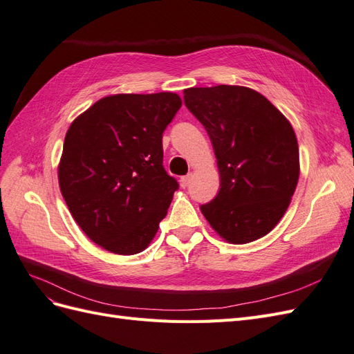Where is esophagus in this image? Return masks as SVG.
<instances>
[{
  "label": "esophagus",
  "mask_w": 354,
  "mask_h": 354,
  "mask_svg": "<svg viewBox=\"0 0 354 354\" xmlns=\"http://www.w3.org/2000/svg\"><path fill=\"white\" fill-rule=\"evenodd\" d=\"M192 177H194V176H192V174H187V176H183V177H181V186H183V187H187L189 186V183H190V181H192Z\"/></svg>",
  "instance_id": "esophagus-1"
}]
</instances>
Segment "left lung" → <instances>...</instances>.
<instances>
[{
	"mask_svg": "<svg viewBox=\"0 0 354 354\" xmlns=\"http://www.w3.org/2000/svg\"><path fill=\"white\" fill-rule=\"evenodd\" d=\"M183 93L209 136L220 173L217 196L201 205L203 217L227 242L263 238L283 217L298 183L291 124L264 95L239 85Z\"/></svg>",
	"mask_w": 354,
	"mask_h": 354,
	"instance_id": "1",
	"label": "left lung"
}]
</instances>
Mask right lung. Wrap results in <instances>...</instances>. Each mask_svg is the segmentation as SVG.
I'll return each mask as SVG.
<instances>
[{
  "instance_id": "1",
  "label": "right lung",
  "mask_w": 354,
  "mask_h": 354,
  "mask_svg": "<svg viewBox=\"0 0 354 354\" xmlns=\"http://www.w3.org/2000/svg\"><path fill=\"white\" fill-rule=\"evenodd\" d=\"M180 106L176 93L115 94L71 124L60 192L78 226L106 251L142 252L167 216L178 183L162 165V133Z\"/></svg>"
}]
</instances>
